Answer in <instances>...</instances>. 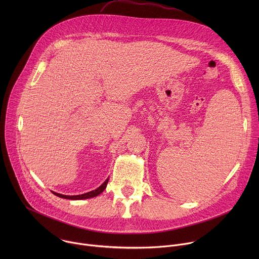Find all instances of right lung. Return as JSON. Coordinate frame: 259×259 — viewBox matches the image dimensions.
Instances as JSON below:
<instances>
[{
  "instance_id": "add662e5",
  "label": "right lung",
  "mask_w": 259,
  "mask_h": 259,
  "mask_svg": "<svg viewBox=\"0 0 259 259\" xmlns=\"http://www.w3.org/2000/svg\"><path fill=\"white\" fill-rule=\"evenodd\" d=\"M107 182H108V178L101 184V186L99 188H97L96 190L94 191H91L89 193H86V194H83V195H77V196H65V195H61V194H57V193H54L52 192L55 196L59 197V198H62V199H68V200H85V199H90V198H93V197H96L98 195H100L106 188L107 186Z\"/></svg>"
}]
</instances>
